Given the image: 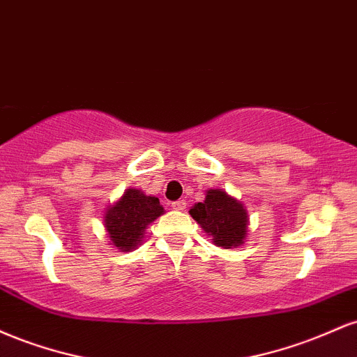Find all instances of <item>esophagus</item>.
<instances>
[{"label":"esophagus","mask_w":357,"mask_h":357,"mask_svg":"<svg viewBox=\"0 0 357 357\" xmlns=\"http://www.w3.org/2000/svg\"><path fill=\"white\" fill-rule=\"evenodd\" d=\"M171 206H173V210L183 211V210H186V202H184V199H178V202L171 203Z\"/></svg>","instance_id":"obj_1"}]
</instances>
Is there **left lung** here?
Listing matches in <instances>:
<instances>
[{
  "label": "left lung",
  "instance_id": "obj_1",
  "mask_svg": "<svg viewBox=\"0 0 357 357\" xmlns=\"http://www.w3.org/2000/svg\"><path fill=\"white\" fill-rule=\"evenodd\" d=\"M190 215L211 236L216 247H240L247 238L248 213L241 202L227 191L208 190L204 202L196 203Z\"/></svg>",
  "mask_w": 357,
  "mask_h": 357
}]
</instances>
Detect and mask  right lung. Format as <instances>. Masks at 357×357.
I'll list each match as a JSON object with an SVG mask.
<instances>
[{"label": "right lung", "instance_id": "right-lung-1", "mask_svg": "<svg viewBox=\"0 0 357 357\" xmlns=\"http://www.w3.org/2000/svg\"><path fill=\"white\" fill-rule=\"evenodd\" d=\"M162 213L165 208L155 196H147L141 190L129 188L122 198L105 211V230L114 247L121 252H130L142 243L147 227Z\"/></svg>", "mask_w": 357, "mask_h": 357}]
</instances>
